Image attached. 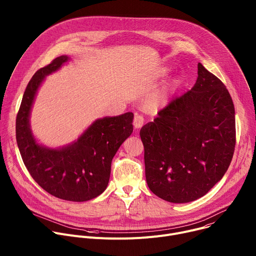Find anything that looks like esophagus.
I'll list each match as a JSON object with an SVG mask.
<instances>
[{"label": "esophagus", "instance_id": "esophagus-1", "mask_svg": "<svg viewBox=\"0 0 256 256\" xmlns=\"http://www.w3.org/2000/svg\"><path fill=\"white\" fill-rule=\"evenodd\" d=\"M144 116H140V114H136L134 118V126L136 128H140L144 126Z\"/></svg>", "mask_w": 256, "mask_h": 256}]
</instances>
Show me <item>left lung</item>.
Listing matches in <instances>:
<instances>
[{
    "label": "left lung",
    "instance_id": "1",
    "mask_svg": "<svg viewBox=\"0 0 256 256\" xmlns=\"http://www.w3.org/2000/svg\"><path fill=\"white\" fill-rule=\"evenodd\" d=\"M194 86L144 124L146 180L160 198L184 204L204 196L226 173L235 150V108L223 82L198 64Z\"/></svg>",
    "mask_w": 256,
    "mask_h": 256
}]
</instances>
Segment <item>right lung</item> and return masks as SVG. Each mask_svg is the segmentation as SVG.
Segmentation results:
<instances>
[{
  "mask_svg": "<svg viewBox=\"0 0 256 256\" xmlns=\"http://www.w3.org/2000/svg\"><path fill=\"white\" fill-rule=\"evenodd\" d=\"M68 60L66 56L54 58L29 81L16 118V138L24 165L40 186L60 200L86 202L107 188L112 161L132 132L134 114L97 120L77 142L62 149L52 150L36 144L29 124L34 96L44 77Z\"/></svg>",
  "mask_w": 256,
  "mask_h": 256,
  "instance_id": "1",
  "label": "right lung"
}]
</instances>
